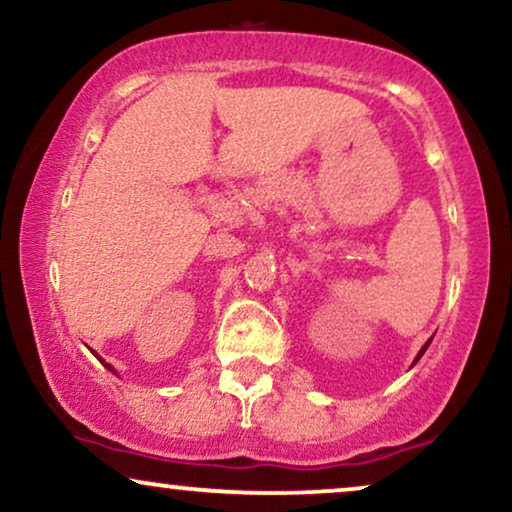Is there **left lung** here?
Instances as JSON below:
<instances>
[{
    "label": "left lung",
    "instance_id": "obj_1",
    "mask_svg": "<svg viewBox=\"0 0 512 512\" xmlns=\"http://www.w3.org/2000/svg\"><path fill=\"white\" fill-rule=\"evenodd\" d=\"M433 339V337H431ZM431 339H428V342L424 344V346H421V351H419V356H417V360L421 358V356H424V353H426V349H428V344H431ZM417 360H414V363H417Z\"/></svg>",
    "mask_w": 512,
    "mask_h": 512
}]
</instances>
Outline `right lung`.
<instances>
[{"label": "right lung", "instance_id": "1", "mask_svg": "<svg viewBox=\"0 0 512 512\" xmlns=\"http://www.w3.org/2000/svg\"><path fill=\"white\" fill-rule=\"evenodd\" d=\"M102 365H105V367H107V370H109V372H114V374H117V370H114V367H112V365H109V363H102Z\"/></svg>", "mask_w": 512, "mask_h": 512}]
</instances>
